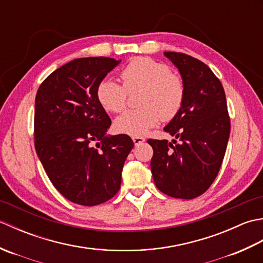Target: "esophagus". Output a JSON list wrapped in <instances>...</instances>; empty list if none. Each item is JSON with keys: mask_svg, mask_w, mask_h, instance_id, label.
<instances>
[{"mask_svg": "<svg viewBox=\"0 0 263 263\" xmlns=\"http://www.w3.org/2000/svg\"><path fill=\"white\" fill-rule=\"evenodd\" d=\"M132 140H133V142H135L136 146H139L140 143L146 141V139L142 138V137H132Z\"/></svg>", "mask_w": 263, "mask_h": 263, "instance_id": "34e87169", "label": "esophagus"}]
</instances>
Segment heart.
<instances>
[{
	"instance_id": "heart-1",
	"label": "heart",
	"mask_w": 263,
	"mask_h": 263,
	"mask_svg": "<svg viewBox=\"0 0 263 263\" xmlns=\"http://www.w3.org/2000/svg\"><path fill=\"white\" fill-rule=\"evenodd\" d=\"M123 86L111 80H103L96 90L100 106L110 113L125 108L126 91L142 90L139 99L141 108L127 110L115 121L116 131L133 137L143 136L157 124L160 117L173 119L180 111L184 100L183 81L166 64L149 58L132 60L121 72Z\"/></svg>"
}]
</instances>
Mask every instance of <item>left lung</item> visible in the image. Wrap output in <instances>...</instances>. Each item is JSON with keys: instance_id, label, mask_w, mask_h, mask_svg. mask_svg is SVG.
Wrapping results in <instances>:
<instances>
[{"instance_id": "obj_1", "label": "left lung", "mask_w": 263, "mask_h": 263, "mask_svg": "<svg viewBox=\"0 0 263 263\" xmlns=\"http://www.w3.org/2000/svg\"><path fill=\"white\" fill-rule=\"evenodd\" d=\"M184 85L180 111L164 131L180 140H153L150 161L154 182L161 192L178 199H193L215 181L224 159L231 121L224 88L208 65L186 54L165 52Z\"/></svg>"}]
</instances>
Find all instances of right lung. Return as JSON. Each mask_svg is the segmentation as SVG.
Listing matches in <instances>:
<instances>
[{"instance_id": "1", "label": "right lung", "mask_w": 263, "mask_h": 263, "mask_svg": "<svg viewBox=\"0 0 263 263\" xmlns=\"http://www.w3.org/2000/svg\"><path fill=\"white\" fill-rule=\"evenodd\" d=\"M120 63L104 57L76 59L52 72L36 95L38 158L58 191L81 205L114 197L135 146L126 135H107L110 119L96 96L99 83Z\"/></svg>"}]
</instances>
